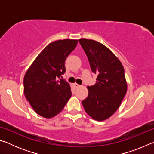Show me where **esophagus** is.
Instances as JSON below:
<instances>
[{"label":"esophagus","mask_w":154,"mask_h":154,"mask_svg":"<svg viewBox=\"0 0 154 154\" xmlns=\"http://www.w3.org/2000/svg\"><path fill=\"white\" fill-rule=\"evenodd\" d=\"M74 85H75V87L76 88H79L81 85H79V84H77V83H75L74 84Z\"/></svg>","instance_id":"esophagus-1"}]
</instances>
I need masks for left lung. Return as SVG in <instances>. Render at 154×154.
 I'll list each match as a JSON object with an SVG mask.
<instances>
[{
	"label": "left lung",
	"instance_id": "obj_1",
	"mask_svg": "<svg viewBox=\"0 0 154 154\" xmlns=\"http://www.w3.org/2000/svg\"><path fill=\"white\" fill-rule=\"evenodd\" d=\"M79 42L88 57L91 70L98 75L96 84L88 86L89 93L82 105L94 119L105 120L117 111L126 95L124 66L103 44L85 38L79 39Z\"/></svg>",
	"mask_w": 154,
	"mask_h": 154
}]
</instances>
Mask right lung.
<instances>
[{
    "mask_svg": "<svg viewBox=\"0 0 154 154\" xmlns=\"http://www.w3.org/2000/svg\"><path fill=\"white\" fill-rule=\"evenodd\" d=\"M78 41L58 40L49 43L38 54L24 78V92L36 113L51 118L64 109L71 96L69 83L61 78L64 62Z\"/></svg>",
    "mask_w": 154,
    "mask_h": 154,
    "instance_id": "obj_1",
    "label": "right lung"
}]
</instances>
